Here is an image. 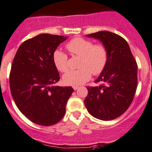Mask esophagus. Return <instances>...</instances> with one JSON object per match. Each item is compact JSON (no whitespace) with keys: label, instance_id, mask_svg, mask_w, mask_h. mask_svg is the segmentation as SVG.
<instances>
[{"label":"esophagus","instance_id":"34e87169","mask_svg":"<svg viewBox=\"0 0 152 152\" xmlns=\"http://www.w3.org/2000/svg\"><path fill=\"white\" fill-rule=\"evenodd\" d=\"M78 88H79V87H78V86H73V88L74 89L75 91H76V90H77V89H78Z\"/></svg>","mask_w":152,"mask_h":152}]
</instances>
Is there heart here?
<instances>
[{
  "mask_svg": "<svg viewBox=\"0 0 152 152\" xmlns=\"http://www.w3.org/2000/svg\"><path fill=\"white\" fill-rule=\"evenodd\" d=\"M72 55L81 57L79 69L67 71L62 77L64 84L77 86L84 84L90 79L91 73L98 75L102 73L108 61V53L106 48L100 44L94 45L89 39L76 37L66 45ZM52 60L55 67L60 72H65L68 68L67 55L57 49L53 52Z\"/></svg>",
  "mask_w": 152,
  "mask_h": 152,
  "instance_id": "b5f03b06",
  "label": "heart"
}]
</instances>
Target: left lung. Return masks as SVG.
I'll return each instance as SVG.
<instances>
[{
    "instance_id": "left-lung-1",
    "label": "left lung",
    "mask_w": 152,
    "mask_h": 152,
    "mask_svg": "<svg viewBox=\"0 0 152 152\" xmlns=\"http://www.w3.org/2000/svg\"><path fill=\"white\" fill-rule=\"evenodd\" d=\"M98 39L107 50L108 61L95 82L103 84L87 87L85 105L93 117L110 121L128 109L137 87V64L127 41L110 31L86 35Z\"/></svg>"
}]
</instances>
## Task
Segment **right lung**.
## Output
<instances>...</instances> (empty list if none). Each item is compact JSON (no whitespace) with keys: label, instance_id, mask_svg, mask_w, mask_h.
I'll return each instance as SVG.
<instances>
[{"label":"right lung","instance_id":"1","mask_svg":"<svg viewBox=\"0 0 152 152\" xmlns=\"http://www.w3.org/2000/svg\"><path fill=\"white\" fill-rule=\"evenodd\" d=\"M67 37L42 34L21 44L12 61L10 87L15 105L30 121L42 126L60 121L73 88L55 86L60 79L53 52Z\"/></svg>","mask_w":152,"mask_h":152}]
</instances>
